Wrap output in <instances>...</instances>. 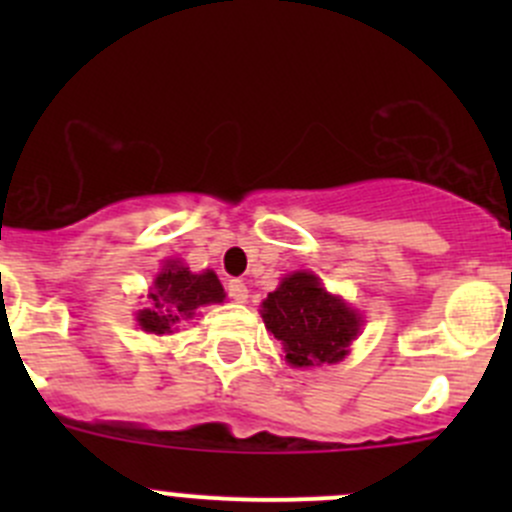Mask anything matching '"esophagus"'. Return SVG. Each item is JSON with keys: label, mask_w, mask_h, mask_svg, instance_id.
Here are the masks:
<instances>
[{"label": "esophagus", "mask_w": 512, "mask_h": 512, "mask_svg": "<svg viewBox=\"0 0 512 512\" xmlns=\"http://www.w3.org/2000/svg\"><path fill=\"white\" fill-rule=\"evenodd\" d=\"M225 287H227V294H230V299H235V302H245L247 299V285L242 280H230Z\"/></svg>", "instance_id": "1"}]
</instances>
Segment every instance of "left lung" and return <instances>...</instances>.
Listing matches in <instances>:
<instances>
[{"instance_id":"1","label":"left lung","mask_w":512,"mask_h":512,"mask_svg":"<svg viewBox=\"0 0 512 512\" xmlns=\"http://www.w3.org/2000/svg\"><path fill=\"white\" fill-rule=\"evenodd\" d=\"M265 327L285 347L294 366L334 364L344 359L361 327V317L319 285L309 272H294L262 302Z\"/></svg>"}]
</instances>
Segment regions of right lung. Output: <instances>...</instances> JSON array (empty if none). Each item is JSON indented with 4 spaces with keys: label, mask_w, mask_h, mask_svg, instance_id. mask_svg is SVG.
Wrapping results in <instances>:
<instances>
[{
    "label": "right lung",
    "mask_w": 512,
    "mask_h": 512,
    "mask_svg": "<svg viewBox=\"0 0 512 512\" xmlns=\"http://www.w3.org/2000/svg\"><path fill=\"white\" fill-rule=\"evenodd\" d=\"M148 299V307L138 312L141 329L151 334H170L173 324L193 317L198 307L223 302L225 292L215 272L193 275L188 267L173 262L156 277Z\"/></svg>",
    "instance_id": "right-lung-1"
}]
</instances>
